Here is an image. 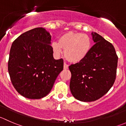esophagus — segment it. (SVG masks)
I'll list each match as a JSON object with an SVG mask.
<instances>
[{"label": "esophagus", "mask_w": 126, "mask_h": 126, "mask_svg": "<svg viewBox=\"0 0 126 126\" xmlns=\"http://www.w3.org/2000/svg\"><path fill=\"white\" fill-rule=\"evenodd\" d=\"M68 68V65L66 63H64V69H66Z\"/></svg>", "instance_id": "34e87169"}]
</instances>
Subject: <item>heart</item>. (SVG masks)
<instances>
[{"instance_id": "1", "label": "heart", "mask_w": 126, "mask_h": 126, "mask_svg": "<svg viewBox=\"0 0 126 126\" xmlns=\"http://www.w3.org/2000/svg\"><path fill=\"white\" fill-rule=\"evenodd\" d=\"M53 52L57 55L64 50V55L72 63H79L85 59L90 52L92 42L90 37L80 32H69L61 36L58 42L52 44Z\"/></svg>"}]
</instances>
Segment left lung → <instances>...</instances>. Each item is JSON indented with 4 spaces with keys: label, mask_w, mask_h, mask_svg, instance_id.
<instances>
[{
    "label": "left lung",
    "mask_w": 126,
    "mask_h": 126,
    "mask_svg": "<svg viewBox=\"0 0 126 126\" xmlns=\"http://www.w3.org/2000/svg\"><path fill=\"white\" fill-rule=\"evenodd\" d=\"M95 44L86 58L71 64L69 87L74 98L94 102L103 97L114 84L118 57L114 46L96 32L92 33Z\"/></svg>",
    "instance_id": "1"
}]
</instances>
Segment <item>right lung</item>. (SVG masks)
<instances>
[{
    "label": "right lung",
    "mask_w": 126,
    "mask_h": 126,
    "mask_svg": "<svg viewBox=\"0 0 126 126\" xmlns=\"http://www.w3.org/2000/svg\"><path fill=\"white\" fill-rule=\"evenodd\" d=\"M51 36L42 28L24 32L12 43L8 70L15 89L30 99H40L50 92L63 69V60H55Z\"/></svg>",
    "instance_id": "right-lung-1"
}]
</instances>
